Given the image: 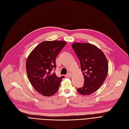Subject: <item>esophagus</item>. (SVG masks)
Returning a JSON list of instances; mask_svg holds the SVG:
<instances>
[{"label":"esophagus","mask_w":129,"mask_h":129,"mask_svg":"<svg viewBox=\"0 0 129 129\" xmlns=\"http://www.w3.org/2000/svg\"><path fill=\"white\" fill-rule=\"evenodd\" d=\"M71 76H72V74H71V73H69L68 74H66L65 77L66 78H70L71 77Z\"/></svg>","instance_id":"obj_1"}]
</instances>
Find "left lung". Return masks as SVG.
Segmentation results:
<instances>
[{
    "label": "left lung",
    "instance_id": "8db88e82",
    "mask_svg": "<svg viewBox=\"0 0 129 129\" xmlns=\"http://www.w3.org/2000/svg\"><path fill=\"white\" fill-rule=\"evenodd\" d=\"M72 47L80 62L84 85L77 89L82 95L91 94L101 87L108 74L105 55L98 47L88 43H74Z\"/></svg>",
    "mask_w": 129,
    "mask_h": 129
}]
</instances>
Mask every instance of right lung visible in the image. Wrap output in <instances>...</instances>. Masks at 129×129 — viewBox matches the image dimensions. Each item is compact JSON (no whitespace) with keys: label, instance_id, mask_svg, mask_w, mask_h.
Instances as JSON below:
<instances>
[{"label":"right lung","instance_id":"right-lung-1","mask_svg":"<svg viewBox=\"0 0 129 129\" xmlns=\"http://www.w3.org/2000/svg\"><path fill=\"white\" fill-rule=\"evenodd\" d=\"M64 41H45L41 42L28 55L26 61L27 77L33 87L44 96L57 92L64 78H59L52 71L56 69V58L65 46Z\"/></svg>","mask_w":129,"mask_h":129}]
</instances>
